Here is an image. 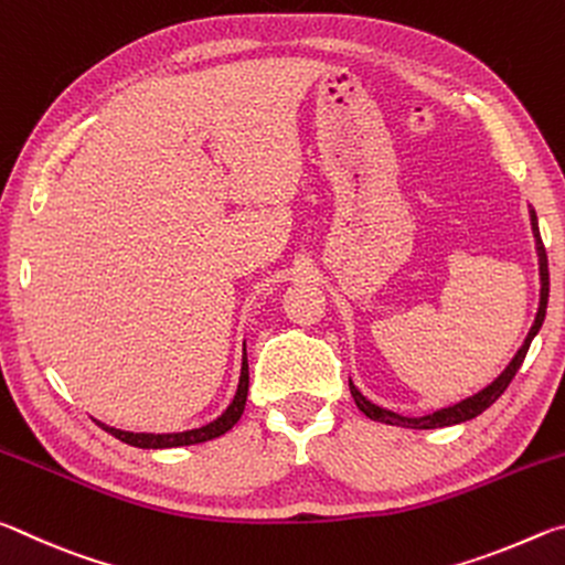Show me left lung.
<instances>
[{
    "instance_id": "1",
    "label": "left lung",
    "mask_w": 565,
    "mask_h": 565,
    "mask_svg": "<svg viewBox=\"0 0 565 565\" xmlns=\"http://www.w3.org/2000/svg\"><path fill=\"white\" fill-rule=\"evenodd\" d=\"M531 214V228H533V238H535V254H539V276H541V301H539V311H535V321L529 331V337H525L523 347L515 351V356L511 359L509 366H505L499 376H495L489 386L478 391V394L468 396L463 401H458L454 406H446V408H438L434 414H426V416H401L394 414V411L388 408H381L376 404H371V401L361 394V391L353 386V381L349 379V388H351V396L356 401V406L363 416H369L371 420H381V424H391V426H406V428H444V426H456V424H463V420H471L478 414H483L486 408L491 404L499 401V396L503 394L505 388L515 376V371L521 369V363L525 359V353H529V347L535 333L541 331L543 327V319H546V306H548V256H546V246L541 242V232H539V216H535L533 209H529Z\"/></svg>"
}]
</instances>
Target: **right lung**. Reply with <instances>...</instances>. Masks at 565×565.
<instances>
[{"label": "right lung", "instance_id": "right-lung-1", "mask_svg": "<svg viewBox=\"0 0 565 565\" xmlns=\"http://www.w3.org/2000/svg\"><path fill=\"white\" fill-rule=\"evenodd\" d=\"M246 394H248V361H246V347H244V356H242V374H238V386L236 394L232 398V404L226 406L222 416H216L214 420H209L206 426L191 428V431H179V434H134V431H121V428H114L97 420V426H102L104 431L111 434L119 441L137 446V448H177V446H194V444H204L212 441V438L224 436L228 428H234V424L244 414L246 406Z\"/></svg>", "mask_w": 565, "mask_h": 565}]
</instances>
